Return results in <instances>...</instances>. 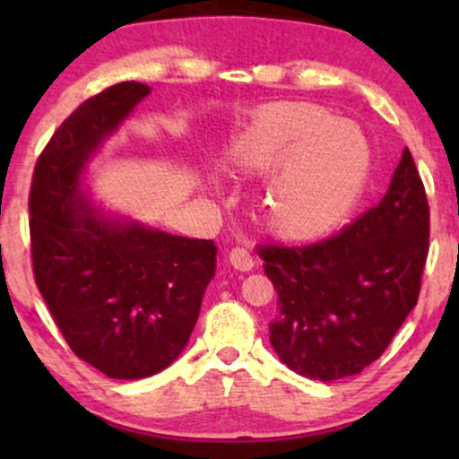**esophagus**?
Returning a JSON list of instances; mask_svg holds the SVG:
<instances>
[{"instance_id":"esophagus-1","label":"esophagus","mask_w":459,"mask_h":459,"mask_svg":"<svg viewBox=\"0 0 459 459\" xmlns=\"http://www.w3.org/2000/svg\"><path fill=\"white\" fill-rule=\"evenodd\" d=\"M229 263L235 267V270L239 272H247L252 270V255L244 247H233V250L229 252Z\"/></svg>"}]
</instances>
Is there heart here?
<instances>
[{"instance_id": "heart-1", "label": "heart", "mask_w": 459, "mask_h": 459, "mask_svg": "<svg viewBox=\"0 0 459 459\" xmlns=\"http://www.w3.org/2000/svg\"><path fill=\"white\" fill-rule=\"evenodd\" d=\"M224 157L241 175L277 168L261 194V218L284 239H313L343 222L371 163L360 131L304 101L261 108Z\"/></svg>"}]
</instances>
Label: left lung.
<instances>
[{
	"mask_svg": "<svg viewBox=\"0 0 459 459\" xmlns=\"http://www.w3.org/2000/svg\"><path fill=\"white\" fill-rule=\"evenodd\" d=\"M256 252L278 293L270 324L278 358L310 380L360 373L384 354L419 302L429 204L410 151L402 152L386 196L341 233Z\"/></svg>",
	"mask_w": 459,
	"mask_h": 459,
	"instance_id": "obj_1",
	"label": "left lung"
}]
</instances>
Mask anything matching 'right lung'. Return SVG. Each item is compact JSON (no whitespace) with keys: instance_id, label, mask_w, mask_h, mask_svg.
Returning a JSON list of instances; mask_svg holds the SVG:
<instances>
[{"instance_id":"1","label":"right lung","mask_w":459,"mask_h":459,"mask_svg":"<svg viewBox=\"0 0 459 459\" xmlns=\"http://www.w3.org/2000/svg\"><path fill=\"white\" fill-rule=\"evenodd\" d=\"M151 88L123 82L83 101L47 142L30 187L36 287L77 358L114 380L166 368L196 325L218 247L97 215L82 175Z\"/></svg>"}]
</instances>
